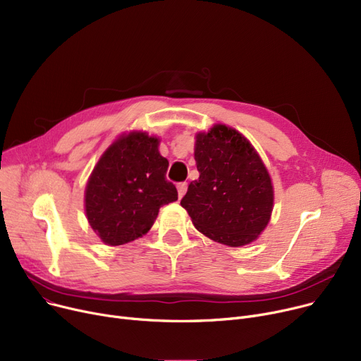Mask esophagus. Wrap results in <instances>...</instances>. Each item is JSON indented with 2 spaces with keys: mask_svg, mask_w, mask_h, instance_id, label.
Here are the masks:
<instances>
[{
  "mask_svg": "<svg viewBox=\"0 0 361 361\" xmlns=\"http://www.w3.org/2000/svg\"><path fill=\"white\" fill-rule=\"evenodd\" d=\"M177 192H178V197L181 199L185 195V192H187V183H180L177 185Z\"/></svg>",
  "mask_w": 361,
  "mask_h": 361,
  "instance_id": "1",
  "label": "esophagus"
}]
</instances>
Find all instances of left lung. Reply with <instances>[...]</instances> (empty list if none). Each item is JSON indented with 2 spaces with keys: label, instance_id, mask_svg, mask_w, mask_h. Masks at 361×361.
<instances>
[{
  "label": "left lung",
  "instance_id": "8db88e82",
  "mask_svg": "<svg viewBox=\"0 0 361 361\" xmlns=\"http://www.w3.org/2000/svg\"><path fill=\"white\" fill-rule=\"evenodd\" d=\"M199 178L192 181L181 206L196 228L231 247L255 241L274 209V187L252 143L224 124L199 133L195 145Z\"/></svg>",
  "mask_w": 361,
  "mask_h": 361
}]
</instances>
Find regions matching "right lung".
Instances as JSON below:
<instances>
[{"mask_svg":"<svg viewBox=\"0 0 361 361\" xmlns=\"http://www.w3.org/2000/svg\"><path fill=\"white\" fill-rule=\"evenodd\" d=\"M159 139L131 131L114 142L93 168L85 192L92 230L109 245H121L146 234L159 207L176 202V185L165 178L168 159Z\"/></svg>","mask_w":361,"mask_h":361,"instance_id":"add662e5","label":"right lung"}]
</instances>
